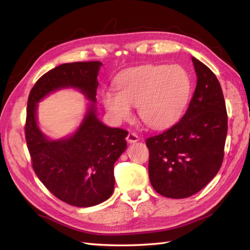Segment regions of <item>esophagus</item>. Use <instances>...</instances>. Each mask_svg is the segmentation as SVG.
<instances>
[{"label": "esophagus", "instance_id": "obj_1", "mask_svg": "<svg viewBox=\"0 0 250 250\" xmlns=\"http://www.w3.org/2000/svg\"><path fill=\"white\" fill-rule=\"evenodd\" d=\"M140 140L139 135H137L136 133H134V132H130V133L128 134V136H126V141H128L129 143H135Z\"/></svg>", "mask_w": 250, "mask_h": 250}]
</instances>
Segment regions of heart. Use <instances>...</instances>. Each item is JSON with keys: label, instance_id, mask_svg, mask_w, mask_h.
<instances>
[{"label": "heart", "instance_id": "obj_1", "mask_svg": "<svg viewBox=\"0 0 250 250\" xmlns=\"http://www.w3.org/2000/svg\"><path fill=\"white\" fill-rule=\"evenodd\" d=\"M118 91L107 90L103 103L115 121L131 119L132 106L153 129H164L183 115L191 93V78L182 65H142L125 71L117 79Z\"/></svg>", "mask_w": 250, "mask_h": 250}]
</instances>
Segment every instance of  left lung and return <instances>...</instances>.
<instances>
[{
  "label": "left lung",
  "instance_id": "obj_1",
  "mask_svg": "<svg viewBox=\"0 0 250 250\" xmlns=\"http://www.w3.org/2000/svg\"><path fill=\"white\" fill-rule=\"evenodd\" d=\"M196 87L183 118L162 133L148 137V174L158 193L184 199L213 179L224 161L228 115L215 74L192 57Z\"/></svg>",
  "mask_w": 250,
  "mask_h": 250
}]
</instances>
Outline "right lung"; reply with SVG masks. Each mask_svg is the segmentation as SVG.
Returning <instances> with one entry per match:
<instances>
[{
  "label": "right lung",
  "instance_id": "1",
  "mask_svg": "<svg viewBox=\"0 0 250 250\" xmlns=\"http://www.w3.org/2000/svg\"><path fill=\"white\" fill-rule=\"evenodd\" d=\"M99 61L73 62L44 74L31 89L25 119V141L37 177L56 198L77 207L98 205L114 191V164L125 150L128 131L109 128L91 103L72 136L49 141L36 122V104L58 89L77 88L95 102Z\"/></svg>",
  "mask_w": 250,
  "mask_h": 250
}]
</instances>
